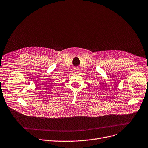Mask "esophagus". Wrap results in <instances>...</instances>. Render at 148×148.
I'll return each mask as SVG.
<instances>
[{"label": "esophagus", "mask_w": 148, "mask_h": 148, "mask_svg": "<svg viewBox=\"0 0 148 148\" xmlns=\"http://www.w3.org/2000/svg\"><path fill=\"white\" fill-rule=\"evenodd\" d=\"M74 71H75V73H78V70H74Z\"/></svg>", "instance_id": "obj_1"}]
</instances>
